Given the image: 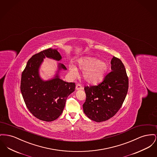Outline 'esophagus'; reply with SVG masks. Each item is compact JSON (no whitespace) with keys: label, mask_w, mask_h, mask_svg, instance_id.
Masks as SVG:
<instances>
[{"label":"esophagus","mask_w":157,"mask_h":157,"mask_svg":"<svg viewBox=\"0 0 157 157\" xmlns=\"http://www.w3.org/2000/svg\"><path fill=\"white\" fill-rule=\"evenodd\" d=\"M75 89L77 90H82L83 89V87H82V86L80 84H77L76 86H75Z\"/></svg>","instance_id":"obj_1"}]
</instances>
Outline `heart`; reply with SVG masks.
<instances>
[{
    "label": "heart",
    "mask_w": 157,
    "mask_h": 157,
    "mask_svg": "<svg viewBox=\"0 0 157 157\" xmlns=\"http://www.w3.org/2000/svg\"><path fill=\"white\" fill-rule=\"evenodd\" d=\"M78 66L83 71V77L86 82L96 84L102 80L107 72V63L103 59H97L91 57L82 58L78 61ZM70 72L74 75H77L76 68L73 65L69 66Z\"/></svg>",
    "instance_id": "1"
}]
</instances>
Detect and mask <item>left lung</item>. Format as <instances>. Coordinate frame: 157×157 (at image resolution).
Segmentation results:
<instances>
[{"label": "left lung", "instance_id": "1", "mask_svg": "<svg viewBox=\"0 0 157 157\" xmlns=\"http://www.w3.org/2000/svg\"><path fill=\"white\" fill-rule=\"evenodd\" d=\"M111 70L97 86H86V99L83 111L91 120L106 121L122 106L128 90V77L124 64L119 58L111 59Z\"/></svg>", "mask_w": 157, "mask_h": 157}]
</instances>
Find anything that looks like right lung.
I'll return each instance as SVG.
<instances>
[{"instance_id":"add662e5","label":"right lung","mask_w":157,"mask_h":157,"mask_svg":"<svg viewBox=\"0 0 157 157\" xmlns=\"http://www.w3.org/2000/svg\"><path fill=\"white\" fill-rule=\"evenodd\" d=\"M46 57L57 61L62 58L57 49L49 48L33 55L22 73L21 91L30 112L40 120L51 122L61 115L68 96L75 90V84L59 78L61 70H67L60 63H58V70L52 78L42 80L40 68Z\"/></svg>"}]
</instances>
